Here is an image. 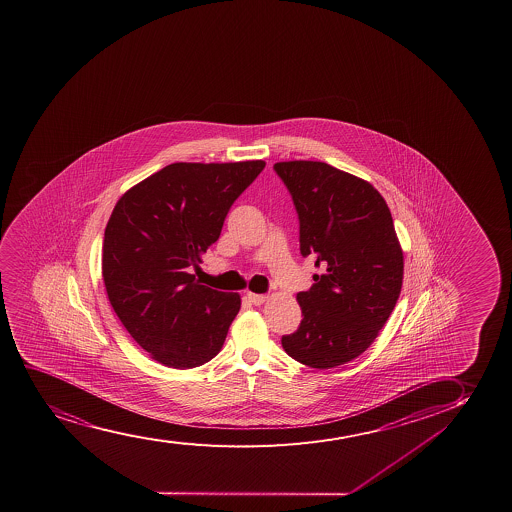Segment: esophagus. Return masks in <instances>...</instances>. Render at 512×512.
I'll use <instances>...</instances> for the list:
<instances>
[{
    "label": "esophagus",
    "instance_id": "obj_1",
    "mask_svg": "<svg viewBox=\"0 0 512 512\" xmlns=\"http://www.w3.org/2000/svg\"><path fill=\"white\" fill-rule=\"evenodd\" d=\"M247 297H249V301L253 302L254 306H261L268 299L265 294H254V292H247Z\"/></svg>",
    "mask_w": 512,
    "mask_h": 512
}]
</instances>
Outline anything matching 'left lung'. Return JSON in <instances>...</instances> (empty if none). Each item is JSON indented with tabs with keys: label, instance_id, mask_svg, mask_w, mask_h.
<instances>
[{
	"label": "left lung",
	"instance_id": "obj_1",
	"mask_svg": "<svg viewBox=\"0 0 512 512\" xmlns=\"http://www.w3.org/2000/svg\"><path fill=\"white\" fill-rule=\"evenodd\" d=\"M301 223V254L314 284L297 294L301 327L282 337L290 358L328 370L361 356L401 296L404 254L382 194L323 161H280Z\"/></svg>",
	"mask_w": 512,
	"mask_h": 512
}]
</instances>
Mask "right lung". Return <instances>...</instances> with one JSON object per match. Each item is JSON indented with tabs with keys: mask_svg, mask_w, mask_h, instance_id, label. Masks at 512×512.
<instances>
[{
	"mask_svg": "<svg viewBox=\"0 0 512 512\" xmlns=\"http://www.w3.org/2000/svg\"><path fill=\"white\" fill-rule=\"evenodd\" d=\"M265 161L172 163L130 187L106 223L101 273L111 308L149 358L189 370L215 358L241 296L199 284L215 244Z\"/></svg>",
	"mask_w": 512,
	"mask_h": 512,
	"instance_id": "1",
	"label": "right lung"
}]
</instances>
